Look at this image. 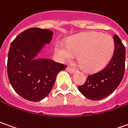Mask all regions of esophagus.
Instances as JSON below:
<instances>
[{
    "instance_id": "esophagus-1",
    "label": "esophagus",
    "mask_w": 128,
    "mask_h": 128,
    "mask_svg": "<svg viewBox=\"0 0 128 128\" xmlns=\"http://www.w3.org/2000/svg\"><path fill=\"white\" fill-rule=\"evenodd\" d=\"M66 70H67L68 72L71 73V74H73V73L75 72V69L74 68H72V67H71V66H67Z\"/></svg>"
}]
</instances>
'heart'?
<instances>
[{
	"mask_svg": "<svg viewBox=\"0 0 128 128\" xmlns=\"http://www.w3.org/2000/svg\"><path fill=\"white\" fill-rule=\"evenodd\" d=\"M54 50L62 61L73 60L78 54V60L87 72L100 71L112 60L115 51L113 38L106 34L90 31L74 36L67 44L56 42Z\"/></svg>",
	"mask_w": 128,
	"mask_h": 128,
	"instance_id": "obj_1",
	"label": "heart"
}]
</instances>
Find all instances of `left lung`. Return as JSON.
<instances>
[{
	"label": "left lung",
	"instance_id": "left-lung-1",
	"mask_svg": "<svg viewBox=\"0 0 128 128\" xmlns=\"http://www.w3.org/2000/svg\"><path fill=\"white\" fill-rule=\"evenodd\" d=\"M115 51L112 60L105 68L90 75L78 90L86 98L93 100H99L112 94L120 84L125 72L126 48L119 37L113 36Z\"/></svg>",
	"mask_w": 128,
	"mask_h": 128
}]
</instances>
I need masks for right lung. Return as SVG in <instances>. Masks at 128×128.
Returning <instances> with one entry per match:
<instances>
[{"label": "right lung", "instance_id": "obj_1", "mask_svg": "<svg viewBox=\"0 0 128 128\" xmlns=\"http://www.w3.org/2000/svg\"><path fill=\"white\" fill-rule=\"evenodd\" d=\"M50 30L30 28L18 34L8 56V76L13 89L30 101L44 99L50 93L58 73L66 66L36 56L52 39Z\"/></svg>", "mask_w": 128, "mask_h": 128}]
</instances>
